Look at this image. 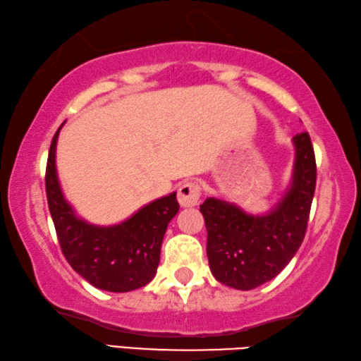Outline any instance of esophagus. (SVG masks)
Segmentation results:
<instances>
[{
  "label": "esophagus",
  "mask_w": 361,
  "mask_h": 361,
  "mask_svg": "<svg viewBox=\"0 0 361 361\" xmlns=\"http://www.w3.org/2000/svg\"><path fill=\"white\" fill-rule=\"evenodd\" d=\"M202 188L195 181H185L178 188V202L181 207H194L199 204Z\"/></svg>",
  "instance_id": "34e87169"
}]
</instances>
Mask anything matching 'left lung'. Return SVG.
Wrapping results in <instances>:
<instances>
[{
	"label": "left lung",
	"instance_id": "1",
	"mask_svg": "<svg viewBox=\"0 0 361 361\" xmlns=\"http://www.w3.org/2000/svg\"><path fill=\"white\" fill-rule=\"evenodd\" d=\"M295 167L283 197L266 215H250L235 204L209 197L200 205L207 228V256L218 282L253 290L288 264L301 247L312 205L317 166L307 132L293 137Z\"/></svg>",
	"mask_w": 361,
	"mask_h": 361
}]
</instances>
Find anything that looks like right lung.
Instances as JSON below:
<instances>
[{
	"label": "right lung",
	"instance_id": "add662e5",
	"mask_svg": "<svg viewBox=\"0 0 361 361\" xmlns=\"http://www.w3.org/2000/svg\"><path fill=\"white\" fill-rule=\"evenodd\" d=\"M62 126L52 138L46 167L47 205L62 253L95 288L113 293L142 288L156 276L164 234L180 210L176 192L152 200L119 224L84 221L65 200L59 183L56 148Z\"/></svg>",
	"mask_w": 361,
	"mask_h": 361
}]
</instances>
